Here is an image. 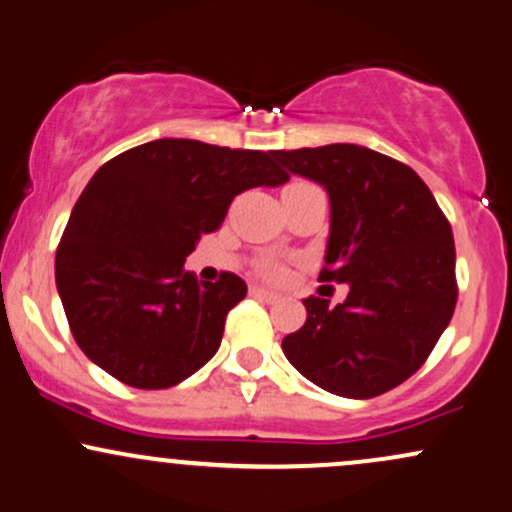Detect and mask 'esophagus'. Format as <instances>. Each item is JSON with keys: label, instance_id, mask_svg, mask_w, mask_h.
Segmentation results:
<instances>
[{"label": "esophagus", "instance_id": "obj_1", "mask_svg": "<svg viewBox=\"0 0 512 512\" xmlns=\"http://www.w3.org/2000/svg\"><path fill=\"white\" fill-rule=\"evenodd\" d=\"M251 295L258 297V300H266V302H275V300H278V292L266 290V287H258V285L251 287Z\"/></svg>", "mask_w": 512, "mask_h": 512}]
</instances>
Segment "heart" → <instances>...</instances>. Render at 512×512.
<instances>
[{
    "label": "heart",
    "mask_w": 512,
    "mask_h": 512,
    "mask_svg": "<svg viewBox=\"0 0 512 512\" xmlns=\"http://www.w3.org/2000/svg\"><path fill=\"white\" fill-rule=\"evenodd\" d=\"M266 273L271 275V278H280V275H283V266H278V263H268Z\"/></svg>",
    "instance_id": "1"
}]
</instances>
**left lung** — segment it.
Listing matches in <instances>:
<instances>
[{"mask_svg": "<svg viewBox=\"0 0 512 512\" xmlns=\"http://www.w3.org/2000/svg\"><path fill=\"white\" fill-rule=\"evenodd\" d=\"M290 174L321 183L331 232L319 283H348L346 302L307 297V321L283 353L326 392L372 399L428 360L457 304L455 239L411 166L360 145L273 152Z\"/></svg>", "mask_w": 512, "mask_h": 512, "instance_id": "8db88e82", "label": "left lung"}]
</instances>
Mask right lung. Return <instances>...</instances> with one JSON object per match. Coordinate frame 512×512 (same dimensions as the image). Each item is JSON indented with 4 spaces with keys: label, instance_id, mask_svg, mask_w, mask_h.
<instances>
[{
    "label": "right lung",
    "instance_id": "obj_1",
    "mask_svg": "<svg viewBox=\"0 0 512 512\" xmlns=\"http://www.w3.org/2000/svg\"><path fill=\"white\" fill-rule=\"evenodd\" d=\"M290 179L268 152L154 140L106 162L79 195L55 283L86 358L135 389L174 387L217 353L246 283H198L183 268L232 200Z\"/></svg>",
    "mask_w": 512,
    "mask_h": 512
}]
</instances>
